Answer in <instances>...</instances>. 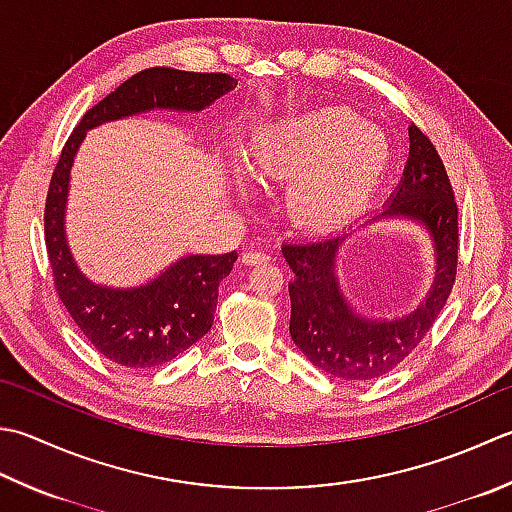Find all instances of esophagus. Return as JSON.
<instances>
[{
  "label": "esophagus",
  "instance_id": "34e87169",
  "mask_svg": "<svg viewBox=\"0 0 512 512\" xmlns=\"http://www.w3.org/2000/svg\"><path fill=\"white\" fill-rule=\"evenodd\" d=\"M270 259V255L268 253H264V250H246L244 253V257H242V262L246 264V266H255V264H264V262H268Z\"/></svg>",
  "mask_w": 512,
  "mask_h": 512
}]
</instances>
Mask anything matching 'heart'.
Returning a JSON list of instances; mask_svg holds the SVG:
<instances>
[{
  "label": "heart",
  "instance_id": "heart-1",
  "mask_svg": "<svg viewBox=\"0 0 512 512\" xmlns=\"http://www.w3.org/2000/svg\"><path fill=\"white\" fill-rule=\"evenodd\" d=\"M388 159L382 130L366 126L342 106L277 117L257 130L253 164L239 162L242 186L288 182L284 208L290 222L322 230L344 222L373 193Z\"/></svg>",
  "mask_w": 512,
  "mask_h": 512
}]
</instances>
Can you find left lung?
<instances>
[{
	"instance_id": "obj_1",
	"label": "left lung",
	"mask_w": 512,
	"mask_h": 512,
	"mask_svg": "<svg viewBox=\"0 0 512 512\" xmlns=\"http://www.w3.org/2000/svg\"><path fill=\"white\" fill-rule=\"evenodd\" d=\"M402 182L375 219H410L426 228L435 248V279L413 313L370 319L348 304L337 277V253L348 233L286 239L282 253L293 270L290 337L326 375L344 382H370L399 366L422 342L442 313L457 277V202L442 157L415 124ZM373 222V219H370Z\"/></svg>"
}]
</instances>
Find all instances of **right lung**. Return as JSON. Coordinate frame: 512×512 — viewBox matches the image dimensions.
Returning a JSON list of instances; mask_svg holds the SVG:
<instances>
[{
  "mask_svg": "<svg viewBox=\"0 0 512 512\" xmlns=\"http://www.w3.org/2000/svg\"><path fill=\"white\" fill-rule=\"evenodd\" d=\"M235 86L237 79L226 73L146 68L86 110L59 155L44 210L55 290L77 328L110 362L128 368L162 366L199 342L213 326L217 288L233 270L237 253L186 255L144 286L113 288L90 282L66 242V202L77 148L86 130L99 124L150 110L199 113Z\"/></svg>",
  "mask_w": 512,
  "mask_h": 512,
  "instance_id": "add662e5",
  "label": "right lung"
}]
</instances>
